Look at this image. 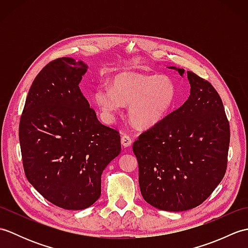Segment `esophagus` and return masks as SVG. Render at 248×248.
<instances>
[{
    "label": "esophagus",
    "mask_w": 248,
    "mask_h": 248,
    "mask_svg": "<svg viewBox=\"0 0 248 248\" xmlns=\"http://www.w3.org/2000/svg\"><path fill=\"white\" fill-rule=\"evenodd\" d=\"M121 144H123L124 147H129L132 144V139H131V136L127 134L123 135V138H121Z\"/></svg>",
    "instance_id": "34e87169"
}]
</instances>
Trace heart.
Returning a JSON list of instances; mask_svg holds the SVG:
<instances>
[{
    "label": "heart",
    "mask_w": 248,
    "mask_h": 248,
    "mask_svg": "<svg viewBox=\"0 0 248 248\" xmlns=\"http://www.w3.org/2000/svg\"><path fill=\"white\" fill-rule=\"evenodd\" d=\"M176 101V88L165 77L123 72L110 81V88L101 86L94 93V102L108 118H113L123 104L134 125L150 128L165 117Z\"/></svg>",
    "instance_id": "b5f03b06"
}]
</instances>
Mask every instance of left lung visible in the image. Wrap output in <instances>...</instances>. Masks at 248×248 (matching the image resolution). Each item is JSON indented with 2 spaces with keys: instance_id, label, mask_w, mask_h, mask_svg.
I'll return each mask as SVG.
<instances>
[{
  "instance_id": "obj_1",
  "label": "left lung",
  "mask_w": 248,
  "mask_h": 248,
  "mask_svg": "<svg viewBox=\"0 0 248 248\" xmlns=\"http://www.w3.org/2000/svg\"><path fill=\"white\" fill-rule=\"evenodd\" d=\"M187 78L191 94L186 101L133 143L141 196L164 211L202 204L227 170L230 128L222 99L196 73L187 71Z\"/></svg>"
}]
</instances>
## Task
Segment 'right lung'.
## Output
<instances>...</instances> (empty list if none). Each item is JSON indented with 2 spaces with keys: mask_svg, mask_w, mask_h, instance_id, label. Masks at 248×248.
I'll return each mask as SVG.
<instances>
[{
  "mask_svg": "<svg viewBox=\"0 0 248 248\" xmlns=\"http://www.w3.org/2000/svg\"><path fill=\"white\" fill-rule=\"evenodd\" d=\"M86 69L71 57L46 64L31 84L19 124L26 178L66 210L97 202L102 171L121 151L119 131L100 123L78 87Z\"/></svg>",
  "mask_w": 248,
  "mask_h": 248,
  "instance_id": "right-lung-1",
  "label": "right lung"
}]
</instances>
